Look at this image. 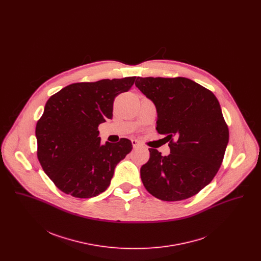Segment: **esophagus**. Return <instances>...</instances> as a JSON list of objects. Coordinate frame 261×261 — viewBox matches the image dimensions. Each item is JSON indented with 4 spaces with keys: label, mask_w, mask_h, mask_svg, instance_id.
<instances>
[{
    "label": "esophagus",
    "mask_w": 261,
    "mask_h": 261,
    "mask_svg": "<svg viewBox=\"0 0 261 261\" xmlns=\"http://www.w3.org/2000/svg\"><path fill=\"white\" fill-rule=\"evenodd\" d=\"M132 145H133V147H134V148L142 147V144H141L138 140H136V139H133V140H132Z\"/></svg>",
    "instance_id": "obj_1"
}]
</instances>
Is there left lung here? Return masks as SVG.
<instances>
[{
  "mask_svg": "<svg viewBox=\"0 0 261 261\" xmlns=\"http://www.w3.org/2000/svg\"><path fill=\"white\" fill-rule=\"evenodd\" d=\"M136 87L155 106L156 130L166 135L170 153L149 149L141 179L153 197L166 201L191 198L218 172L229 130L217 98L185 77H138Z\"/></svg>",
  "mask_w": 261,
  "mask_h": 261,
  "instance_id": "left-lung-1",
  "label": "left lung"
}]
</instances>
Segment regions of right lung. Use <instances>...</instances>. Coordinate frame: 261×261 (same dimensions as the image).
<instances>
[{
    "label": "right lung",
    "instance_id": "obj_1",
    "mask_svg": "<svg viewBox=\"0 0 261 261\" xmlns=\"http://www.w3.org/2000/svg\"><path fill=\"white\" fill-rule=\"evenodd\" d=\"M136 76L81 82L48 99L36 125L37 156L54 184L75 198L105 192L114 168L132 150L130 140L100 144L98 127L112 119L115 97L132 87Z\"/></svg>",
    "mask_w": 261,
    "mask_h": 261
}]
</instances>
